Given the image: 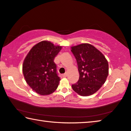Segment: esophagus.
Wrapping results in <instances>:
<instances>
[{
	"label": "esophagus",
	"mask_w": 131,
	"mask_h": 131,
	"mask_svg": "<svg viewBox=\"0 0 131 131\" xmlns=\"http://www.w3.org/2000/svg\"><path fill=\"white\" fill-rule=\"evenodd\" d=\"M62 76H63V77H67V76H68V75H67V73H64V74H63V75H62Z\"/></svg>",
	"instance_id": "obj_1"
}]
</instances>
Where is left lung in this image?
Returning <instances> with one entry per match:
<instances>
[{
    "label": "left lung",
    "mask_w": 131,
    "mask_h": 131,
    "mask_svg": "<svg viewBox=\"0 0 131 131\" xmlns=\"http://www.w3.org/2000/svg\"><path fill=\"white\" fill-rule=\"evenodd\" d=\"M77 60L79 79L72 85L73 90L82 96L95 93L102 87L109 73V65L105 56L95 46L82 43L71 47Z\"/></svg>",
    "instance_id": "1"
}]
</instances>
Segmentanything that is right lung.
<instances>
[{"mask_svg": "<svg viewBox=\"0 0 131 131\" xmlns=\"http://www.w3.org/2000/svg\"><path fill=\"white\" fill-rule=\"evenodd\" d=\"M61 49L49 41H42L32 47L24 59L22 71L25 81L38 94L50 95L57 89L60 79L53 60Z\"/></svg>", "mask_w": 131, "mask_h": 131, "instance_id": "right-lung-1", "label": "right lung"}]
</instances>
